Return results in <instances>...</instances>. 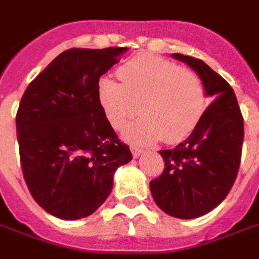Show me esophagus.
<instances>
[{"label":"esophagus","mask_w":259,"mask_h":259,"mask_svg":"<svg viewBox=\"0 0 259 259\" xmlns=\"http://www.w3.org/2000/svg\"><path fill=\"white\" fill-rule=\"evenodd\" d=\"M130 150H132V154H133V157L135 158H139L143 154V150L141 148H139V147H136V146H132L130 147Z\"/></svg>","instance_id":"obj_1"}]
</instances>
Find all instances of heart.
Wrapping results in <instances>:
<instances>
[{
    "label": "heart",
    "instance_id": "1",
    "mask_svg": "<svg viewBox=\"0 0 259 259\" xmlns=\"http://www.w3.org/2000/svg\"><path fill=\"white\" fill-rule=\"evenodd\" d=\"M120 84L104 77L97 96L105 118L122 132L139 108L143 118L126 139L147 144L162 137L178 143L193 133L205 111V89L189 69L151 54H140L118 68Z\"/></svg>",
    "mask_w": 259,
    "mask_h": 259
}]
</instances>
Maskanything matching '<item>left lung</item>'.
<instances>
[{"label": "left lung", "instance_id": "1", "mask_svg": "<svg viewBox=\"0 0 259 259\" xmlns=\"http://www.w3.org/2000/svg\"><path fill=\"white\" fill-rule=\"evenodd\" d=\"M172 57L194 69L213 101L183 143L159 151L165 168L150 182V189L163 212L193 219L219 205L233 187L241 161L244 120L233 89L221 74L201 59L183 54Z\"/></svg>", "mask_w": 259, "mask_h": 259}]
</instances>
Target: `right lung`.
<instances>
[{
    "mask_svg": "<svg viewBox=\"0 0 259 259\" xmlns=\"http://www.w3.org/2000/svg\"><path fill=\"white\" fill-rule=\"evenodd\" d=\"M124 47L70 48L27 85L16 113L22 172L31 197L54 217L96 212L115 170L132 161L98 102L97 89Z\"/></svg>",
    "mask_w": 259,
    "mask_h": 259,
    "instance_id": "add662e5",
    "label": "right lung"
}]
</instances>
